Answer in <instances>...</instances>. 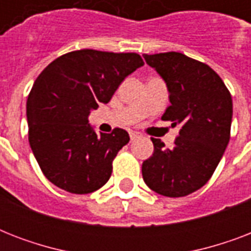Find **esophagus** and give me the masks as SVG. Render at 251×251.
I'll use <instances>...</instances> for the list:
<instances>
[{
  "label": "esophagus",
  "instance_id": "obj_1",
  "mask_svg": "<svg viewBox=\"0 0 251 251\" xmlns=\"http://www.w3.org/2000/svg\"><path fill=\"white\" fill-rule=\"evenodd\" d=\"M142 135L138 131H130V139L131 141H135V139H138V138H141Z\"/></svg>",
  "mask_w": 251,
  "mask_h": 251
}]
</instances>
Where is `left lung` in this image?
I'll return each instance as SVG.
<instances>
[{
  "label": "left lung",
  "mask_w": 251,
  "mask_h": 251,
  "mask_svg": "<svg viewBox=\"0 0 251 251\" xmlns=\"http://www.w3.org/2000/svg\"><path fill=\"white\" fill-rule=\"evenodd\" d=\"M163 78L171 105L161 120L178 125L175 147L151 138L152 156L143 161L146 185L164 197H185L198 190L222 160L230 138L233 104L222 78L208 65L178 52L143 54Z\"/></svg>",
  "instance_id": "obj_1"
}]
</instances>
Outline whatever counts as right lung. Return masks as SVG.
<instances>
[{"label": "right lung", "mask_w": 251, "mask_h": 251, "mask_svg": "<svg viewBox=\"0 0 251 251\" xmlns=\"http://www.w3.org/2000/svg\"><path fill=\"white\" fill-rule=\"evenodd\" d=\"M143 65L137 53L82 49L58 57L40 73L25 113L29 146L50 182L73 194H88L108 182L112 161L130 137L118 127L98 134L88 116Z\"/></svg>", "instance_id": "add662e5"}]
</instances>
